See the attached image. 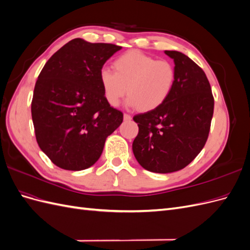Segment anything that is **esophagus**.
<instances>
[{"mask_svg": "<svg viewBox=\"0 0 250 250\" xmlns=\"http://www.w3.org/2000/svg\"><path fill=\"white\" fill-rule=\"evenodd\" d=\"M131 116L127 115V113H124V121H126V122H129V121H131Z\"/></svg>", "mask_w": 250, "mask_h": 250, "instance_id": "1", "label": "esophagus"}]
</instances>
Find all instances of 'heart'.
Wrapping results in <instances>:
<instances>
[{"label": "heart", "mask_w": 250, "mask_h": 250, "mask_svg": "<svg viewBox=\"0 0 250 250\" xmlns=\"http://www.w3.org/2000/svg\"><path fill=\"white\" fill-rule=\"evenodd\" d=\"M115 72L102 70L99 78L103 93L111 106L126 96L127 104L148 112L161 107L171 96L176 82V70L167 60H156L131 50L113 62Z\"/></svg>", "instance_id": "b5f03b06"}]
</instances>
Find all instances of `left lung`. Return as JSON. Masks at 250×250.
<instances>
[{
  "mask_svg": "<svg viewBox=\"0 0 250 250\" xmlns=\"http://www.w3.org/2000/svg\"><path fill=\"white\" fill-rule=\"evenodd\" d=\"M165 54L175 64L173 92L161 107L133 117L139 126L133 154L144 169L154 173L187 167L206 145L214 113V97L201 67L178 51Z\"/></svg>",
  "mask_w": 250,
  "mask_h": 250,
  "instance_id": "obj_1",
  "label": "left lung"
}]
</instances>
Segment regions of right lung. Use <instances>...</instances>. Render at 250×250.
Masks as SVG:
<instances>
[{
	"label": "right lung",
	"instance_id": "1",
	"mask_svg": "<svg viewBox=\"0 0 250 250\" xmlns=\"http://www.w3.org/2000/svg\"><path fill=\"white\" fill-rule=\"evenodd\" d=\"M122 47L75 39L44 64L31 103L37 144L57 167L80 171L102 154L105 141L123 122V113L104 96L99 75Z\"/></svg>",
	"mask_w": 250,
	"mask_h": 250
}]
</instances>
